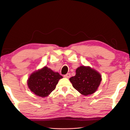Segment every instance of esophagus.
Wrapping results in <instances>:
<instances>
[{
  "label": "esophagus",
  "instance_id": "obj_1",
  "mask_svg": "<svg viewBox=\"0 0 130 130\" xmlns=\"http://www.w3.org/2000/svg\"><path fill=\"white\" fill-rule=\"evenodd\" d=\"M70 76H71V75H70V73H67V74H65V75H64L63 76H64V77H65V78H70Z\"/></svg>",
  "mask_w": 130,
  "mask_h": 130
}]
</instances>
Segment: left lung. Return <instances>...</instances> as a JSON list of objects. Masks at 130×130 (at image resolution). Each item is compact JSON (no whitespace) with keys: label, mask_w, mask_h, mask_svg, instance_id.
I'll use <instances>...</instances> for the list:
<instances>
[{"label":"left lung","mask_w":130,"mask_h":130,"mask_svg":"<svg viewBox=\"0 0 130 130\" xmlns=\"http://www.w3.org/2000/svg\"><path fill=\"white\" fill-rule=\"evenodd\" d=\"M102 76L89 66H80L76 70V75L69 78L74 89L84 96L94 93L100 84Z\"/></svg>","instance_id":"8db88e82"}]
</instances>
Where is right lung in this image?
I'll list each match as a JSON object with an SVG mask.
<instances>
[{
	"label": "right lung",
	"mask_w": 130,
	"mask_h": 130,
	"mask_svg": "<svg viewBox=\"0 0 130 130\" xmlns=\"http://www.w3.org/2000/svg\"><path fill=\"white\" fill-rule=\"evenodd\" d=\"M62 78V76L58 72L53 71L45 66L32 72L27 83L28 88L36 95L45 98L54 91L59 80Z\"/></svg>",
	"instance_id": "obj_1"
}]
</instances>
